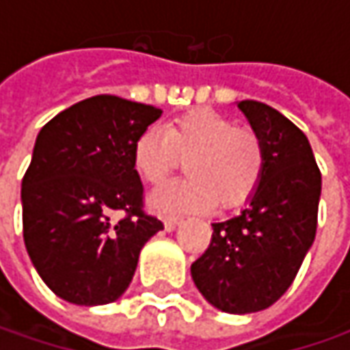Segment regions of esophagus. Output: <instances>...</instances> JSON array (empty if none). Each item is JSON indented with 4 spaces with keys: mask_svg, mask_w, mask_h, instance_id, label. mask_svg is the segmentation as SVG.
<instances>
[{
    "mask_svg": "<svg viewBox=\"0 0 350 350\" xmlns=\"http://www.w3.org/2000/svg\"><path fill=\"white\" fill-rule=\"evenodd\" d=\"M179 222H181V218H177V216H167V218L163 220V226H165L167 232H173V230L179 226Z\"/></svg>",
    "mask_w": 350,
    "mask_h": 350,
    "instance_id": "obj_1",
    "label": "esophagus"
}]
</instances>
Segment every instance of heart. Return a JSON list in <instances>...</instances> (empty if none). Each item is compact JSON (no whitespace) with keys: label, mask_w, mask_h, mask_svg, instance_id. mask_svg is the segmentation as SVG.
Returning <instances> with one entry per match:
<instances>
[{"label":"heart","mask_w":350,"mask_h":350,"mask_svg":"<svg viewBox=\"0 0 350 350\" xmlns=\"http://www.w3.org/2000/svg\"><path fill=\"white\" fill-rule=\"evenodd\" d=\"M189 177L171 181L148 198L159 214L234 208L255 193L265 167L261 138L208 109L177 116L165 128L150 126L132 148L136 173L150 185L161 183L181 165Z\"/></svg>","instance_id":"b5f03b06"}]
</instances>
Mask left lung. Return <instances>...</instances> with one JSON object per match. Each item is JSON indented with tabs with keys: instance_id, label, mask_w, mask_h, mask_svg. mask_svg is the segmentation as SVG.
<instances>
[{
	"instance_id": "obj_1",
	"label": "left lung",
	"mask_w": 350,
	"mask_h": 350,
	"mask_svg": "<svg viewBox=\"0 0 350 350\" xmlns=\"http://www.w3.org/2000/svg\"><path fill=\"white\" fill-rule=\"evenodd\" d=\"M237 109L265 148L261 181L239 214L212 224L191 275L216 310L243 316L273 306L298 275L316 239L321 173L306 134L286 116L259 101Z\"/></svg>"
}]
</instances>
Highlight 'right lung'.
<instances>
[{"label":"right lung","instance_id":"add662e5","mask_svg":"<svg viewBox=\"0 0 350 350\" xmlns=\"http://www.w3.org/2000/svg\"><path fill=\"white\" fill-rule=\"evenodd\" d=\"M163 111L95 95L42 126L21 185L23 237L48 288L75 306L118 300L163 224L142 212L134 142ZM125 218L118 223L112 214Z\"/></svg>","mask_w":350,"mask_h":350}]
</instances>
